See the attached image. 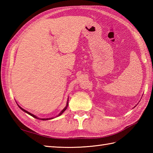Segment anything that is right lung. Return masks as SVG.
Returning a JSON list of instances; mask_svg holds the SVG:
<instances>
[{
  "mask_svg": "<svg viewBox=\"0 0 153 153\" xmlns=\"http://www.w3.org/2000/svg\"><path fill=\"white\" fill-rule=\"evenodd\" d=\"M68 100H67V103H66V107H65V108L62 110V111L59 113V114H58L56 117H58V116H60V115H62V113L65 111V110H66V109H67V108H68ZM18 106H19V108H20L22 110H23V111L24 112H25V113H27V114H30V116H31L32 117H33V118H36V119H38V120H51V119H53L54 118H38L37 116H36L35 115H34V114H31V113H30V112H29L28 111H27V110H24V108H22L21 106H19L18 105Z\"/></svg>",
  "mask_w": 153,
  "mask_h": 153,
  "instance_id": "right-lung-1",
  "label": "right lung"
}]
</instances>
